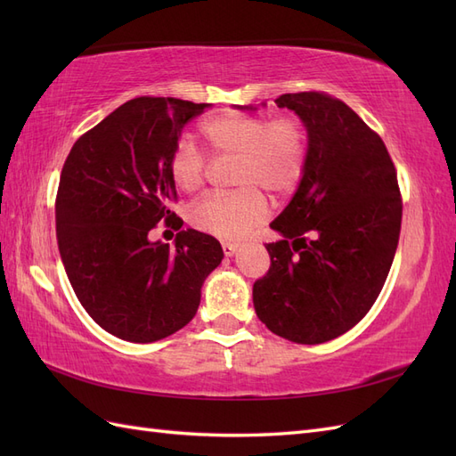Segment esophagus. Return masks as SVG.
<instances>
[{
	"mask_svg": "<svg viewBox=\"0 0 456 456\" xmlns=\"http://www.w3.org/2000/svg\"><path fill=\"white\" fill-rule=\"evenodd\" d=\"M240 243H236V241H223V253L226 255V256H232L233 253H236L238 249H240Z\"/></svg>",
	"mask_w": 456,
	"mask_h": 456,
	"instance_id": "34e87169",
	"label": "esophagus"
}]
</instances>
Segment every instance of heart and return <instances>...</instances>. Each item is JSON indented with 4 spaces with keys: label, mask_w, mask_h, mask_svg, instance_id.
Here are the masks:
<instances>
[{
    "label": "heart",
    "mask_w": 456,
    "mask_h": 456,
    "mask_svg": "<svg viewBox=\"0 0 456 456\" xmlns=\"http://www.w3.org/2000/svg\"><path fill=\"white\" fill-rule=\"evenodd\" d=\"M200 133L215 161L233 159L230 194H213L190 207V224L218 238L241 236L268 215L265 191L283 198L300 184L308 163V131L297 116L228 112L201 123ZM176 188L194 194L207 178V159L198 146L183 139L169 159Z\"/></svg>",
    "instance_id": "1"
}]
</instances>
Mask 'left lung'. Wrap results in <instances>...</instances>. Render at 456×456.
I'll return each mask as SVG.
<instances>
[{
	"mask_svg": "<svg viewBox=\"0 0 456 456\" xmlns=\"http://www.w3.org/2000/svg\"><path fill=\"white\" fill-rule=\"evenodd\" d=\"M308 131L297 194L270 224V270L253 285L258 320L297 344L333 340L360 323L388 278L403 201L386 144L354 110L323 91L275 99Z\"/></svg>",
	"mask_w": 456,
	"mask_h": 456,
	"instance_id": "1",
	"label": "left lung"
}]
</instances>
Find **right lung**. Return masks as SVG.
Here are the masks:
<instances>
[{"label": "right lung", "mask_w": 456, "mask_h": 456, "mask_svg": "<svg viewBox=\"0 0 456 456\" xmlns=\"http://www.w3.org/2000/svg\"><path fill=\"white\" fill-rule=\"evenodd\" d=\"M209 104L139 96L74 142L54 201L59 251L81 306L110 335L154 342L196 315L220 243L181 230L151 243L159 223L181 228L169 159L186 123Z\"/></svg>", "instance_id": "add662e5"}]
</instances>
